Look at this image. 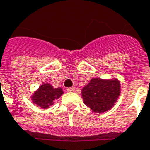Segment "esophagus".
Returning a JSON list of instances; mask_svg holds the SVG:
<instances>
[{
	"label": "esophagus",
	"mask_w": 150,
	"mask_h": 150,
	"mask_svg": "<svg viewBox=\"0 0 150 150\" xmlns=\"http://www.w3.org/2000/svg\"><path fill=\"white\" fill-rule=\"evenodd\" d=\"M67 92H74V91H75V88H74V87H70V88H67Z\"/></svg>",
	"instance_id": "obj_1"
}]
</instances>
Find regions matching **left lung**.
I'll return each instance as SVG.
<instances>
[{
	"mask_svg": "<svg viewBox=\"0 0 150 150\" xmlns=\"http://www.w3.org/2000/svg\"><path fill=\"white\" fill-rule=\"evenodd\" d=\"M121 84L117 79L93 78L82 89L83 103L94 112L111 109L120 95Z\"/></svg>",
	"mask_w": 150,
	"mask_h": 150,
	"instance_id": "8db88e82",
	"label": "left lung"
}]
</instances>
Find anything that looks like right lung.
Listing matches in <instances>:
<instances>
[{"label":"right lung","instance_id":"obj_1","mask_svg":"<svg viewBox=\"0 0 150 150\" xmlns=\"http://www.w3.org/2000/svg\"><path fill=\"white\" fill-rule=\"evenodd\" d=\"M62 94L63 91L61 88H54L49 83H44L33 93L32 100L42 108H48L53 104V101L59 98Z\"/></svg>","mask_w":150,"mask_h":150}]
</instances>
